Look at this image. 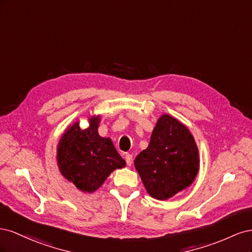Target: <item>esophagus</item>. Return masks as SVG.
Returning <instances> with one entry per match:
<instances>
[{
    "mask_svg": "<svg viewBox=\"0 0 252 252\" xmlns=\"http://www.w3.org/2000/svg\"><path fill=\"white\" fill-rule=\"evenodd\" d=\"M125 159H126V163H127L128 166H131L132 165L133 158H132V156L130 154H126L125 155Z\"/></svg>",
    "mask_w": 252,
    "mask_h": 252,
    "instance_id": "esophagus-1",
    "label": "esophagus"
}]
</instances>
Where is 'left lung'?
Instances as JSON below:
<instances>
[{
    "label": "left lung",
    "instance_id": "8db88e82",
    "mask_svg": "<svg viewBox=\"0 0 252 252\" xmlns=\"http://www.w3.org/2000/svg\"><path fill=\"white\" fill-rule=\"evenodd\" d=\"M134 167L154 199H170L191 185L199 172V149L193 135L179 120L163 114L148 147L136 156Z\"/></svg>",
    "mask_w": 252,
    "mask_h": 252
}]
</instances>
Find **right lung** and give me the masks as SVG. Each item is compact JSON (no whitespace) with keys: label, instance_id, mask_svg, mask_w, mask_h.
<instances>
[{"label":"right lung","instance_id":"obj_1","mask_svg":"<svg viewBox=\"0 0 252 252\" xmlns=\"http://www.w3.org/2000/svg\"><path fill=\"white\" fill-rule=\"evenodd\" d=\"M100 121V116L91 117L86 129H81L79 122L73 123L58 145L60 172L83 192L95 191L113 170L126 165L112 141L98 134Z\"/></svg>","mask_w":252,"mask_h":252}]
</instances>
